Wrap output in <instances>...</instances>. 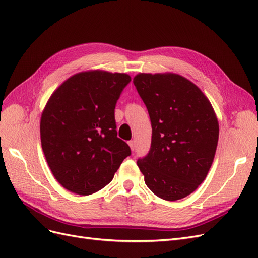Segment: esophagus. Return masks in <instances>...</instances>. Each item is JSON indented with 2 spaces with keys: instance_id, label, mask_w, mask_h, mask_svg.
<instances>
[{
  "instance_id": "1",
  "label": "esophagus",
  "mask_w": 258,
  "mask_h": 258,
  "mask_svg": "<svg viewBox=\"0 0 258 258\" xmlns=\"http://www.w3.org/2000/svg\"><path fill=\"white\" fill-rule=\"evenodd\" d=\"M128 144H129V146H130V148H131V151H132V152H135V150H136V144H135V141H129V142H128Z\"/></svg>"
}]
</instances>
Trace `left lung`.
Here are the masks:
<instances>
[{"mask_svg":"<svg viewBox=\"0 0 258 258\" xmlns=\"http://www.w3.org/2000/svg\"><path fill=\"white\" fill-rule=\"evenodd\" d=\"M134 84L152 122L148 154L138 159L146 186L168 201L198 188L212 166L218 121L196 85L174 73H139Z\"/></svg>","mask_w":258,"mask_h":258,"instance_id":"1","label":"left lung"}]
</instances>
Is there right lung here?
Wrapping results in <instances>:
<instances>
[{
    "label": "right lung",
    "mask_w": 258,
    "mask_h": 258,
    "mask_svg": "<svg viewBox=\"0 0 258 258\" xmlns=\"http://www.w3.org/2000/svg\"><path fill=\"white\" fill-rule=\"evenodd\" d=\"M131 77L124 73L85 71L53 91L41 117V142L54 178L82 196L110 183L128 144L117 138L115 105Z\"/></svg>",
    "instance_id": "right-lung-1"
}]
</instances>
